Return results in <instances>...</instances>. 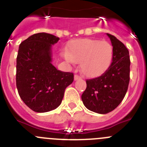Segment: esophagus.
Instances as JSON below:
<instances>
[{"label": "esophagus", "instance_id": "34e87169", "mask_svg": "<svg viewBox=\"0 0 147 147\" xmlns=\"http://www.w3.org/2000/svg\"><path fill=\"white\" fill-rule=\"evenodd\" d=\"M80 79H81V77H80V76H79V75L76 74V75H75V76H74V80H80Z\"/></svg>", "mask_w": 147, "mask_h": 147}]
</instances>
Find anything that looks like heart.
I'll return each mask as SVG.
<instances>
[{"label":"heart","mask_w":147,"mask_h":147,"mask_svg":"<svg viewBox=\"0 0 147 147\" xmlns=\"http://www.w3.org/2000/svg\"><path fill=\"white\" fill-rule=\"evenodd\" d=\"M63 56L71 63L80 62L81 70L86 76L96 77L110 67L113 57L112 45L107 41L92 39L73 40Z\"/></svg>","instance_id":"heart-1"}]
</instances>
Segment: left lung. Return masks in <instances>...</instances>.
I'll list each match as a JSON object with an SVG mask.
<instances>
[{
  "mask_svg": "<svg viewBox=\"0 0 147 147\" xmlns=\"http://www.w3.org/2000/svg\"><path fill=\"white\" fill-rule=\"evenodd\" d=\"M107 34L113 49L112 62L101 76L86 80L87 88L82 95L85 107L100 114L108 113L120 105L129 82V51L113 35Z\"/></svg>",
  "mask_w": 147,
  "mask_h": 147,
  "instance_id": "obj_1",
  "label": "left lung"
}]
</instances>
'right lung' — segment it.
I'll use <instances>...</instances> for the list:
<instances>
[{"label": "right lung", "instance_id": "add662e5", "mask_svg": "<svg viewBox=\"0 0 147 147\" xmlns=\"http://www.w3.org/2000/svg\"><path fill=\"white\" fill-rule=\"evenodd\" d=\"M59 37L47 33L30 36L20 43L17 57L16 85L23 102L34 112L45 113L60 105L74 74L51 64V45Z\"/></svg>", "mask_w": 147, "mask_h": 147}]
</instances>
